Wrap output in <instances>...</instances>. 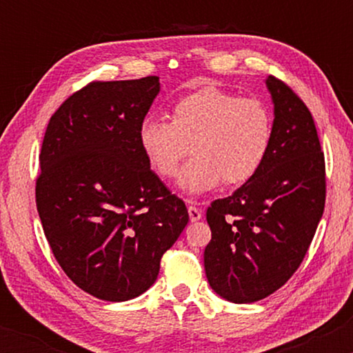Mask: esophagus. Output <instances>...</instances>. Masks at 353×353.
<instances>
[{
    "label": "esophagus",
    "mask_w": 353,
    "mask_h": 353,
    "mask_svg": "<svg viewBox=\"0 0 353 353\" xmlns=\"http://www.w3.org/2000/svg\"><path fill=\"white\" fill-rule=\"evenodd\" d=\"M188 212H189L190 222H197V221H201V219H202V210L199 208H194V205H189Z\"/></svg>",
    "instance_id": "obj_1"
}]
</instances>
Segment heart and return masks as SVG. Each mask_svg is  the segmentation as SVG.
Wrapping results in <instances>:
<instances>
[{"label": "heart", "mask_w": 353, "mask_h": 353, "mask_svg": "<svg viewBox=\"0 0 353 353\" xmlns=\"http://www.w3.org/2000/svg\"><path fill=\"white\" fill-rule=\"evenodd\" d=\"M272 134V114L262 101L212 84L176 101L171 121L145 116L137 129L141 151L163 179L176 176L189 151L194 154L177 181L190 196L209 192L221 181L230 188L249 182L264 164Z\"/></svg>", "instance_id": "b5f03b06"}]
</instances>
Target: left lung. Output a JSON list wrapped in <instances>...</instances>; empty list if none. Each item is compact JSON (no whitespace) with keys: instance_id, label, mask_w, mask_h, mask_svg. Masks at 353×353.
<instances>
[{"instance_id":"1","label":"left lung","mask_w":353,"mask_h":353,"mask_svg":"<svg viewBox=\"0 0 353 353\" xmlns=\"http://www.w3.org/2000/svg\"><path fill=\"white\" fill-rule=\"evenodd\" d=\"M274 134L259 172L208 209L204 250L210 289L225 301L265 299L292 277L325 205V163L314 117L290 88L269 76Z\"/></svg>"}]
</instances>
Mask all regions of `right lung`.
Instances as JSON below:
<instances>
[{"label":"right lung","mask_w":353,"mask_h":353,"mask_svg":"<svg viewBox=\"0 0 353 353\" xmlns=\"http://www.w3.org/2000/svg\"><path fill=\"white\" fill-rule=\"evenodd\" d=\"M159 91L157 76L88 84L61 104L43 139L36 205L44 236L68 277L101 301L145 292L189 222L137 139Z\"/></svg>","instance_id":"obj_1"}]
</instances>
